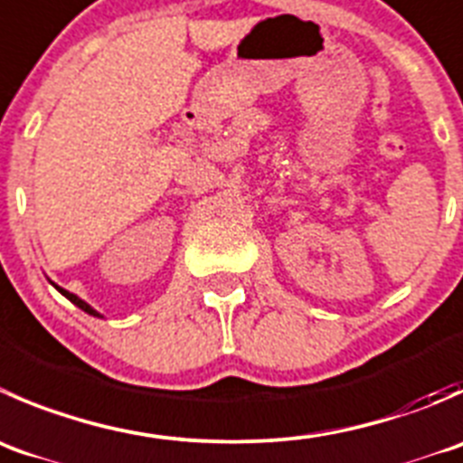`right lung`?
<instances>
[{"mask_svg":"<svg viewBox=\"0 0 463 463\" xmlns=\"http://www.w3.org/2000/svg\"><path fill=\"white\" fill-rule=\"evenodd\" d=\"M52 285H53V282H52ZM53 287H56V289H58V291H61V294H62V296H65V298H67V300H71V303H74V305H76V307H80V309H83V312L92 314V317H101V314H99V312H97V309H94V307H90V305H88V303H85V300H83V298H79V296H76V294H71V291L62 289V287H58V285H53Z\"/></svg>","mask_w":463,"mask_h":463,"instance_id":"right-lung-1","label":"right lung"}]
</instances>
